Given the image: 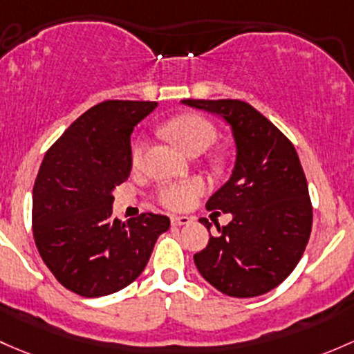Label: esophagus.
Segmentation results:
<instances>
[{
    "label": "esophagus",
    "instance_id": "obj_1",
    "mask_svg": "<svg viewBox=\"0 0 354 354\" xmlns=\"http://www.w3.org/2000/svg\"><path fill=\"white\" fill-rule=\"evenodd\" d=\"M171 224L176 225V227L188 225V224H192V218L187 217V215H173V217H171Z\"/></svg>",
    "mask_w": 354,
    "mask_h": 354
}]
</instances>
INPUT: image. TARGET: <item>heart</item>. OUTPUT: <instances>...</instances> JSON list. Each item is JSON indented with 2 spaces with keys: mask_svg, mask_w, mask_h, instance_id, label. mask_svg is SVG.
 Here are the masks:
<instances>
[{
  "mask_svg": "<svg viewBox=\"0 0 354 354\" xmlns=\"http://www.w3.org/2000/svg\"><path fill=\"white\" fill-rule=\"evenodd\" d=\"M165 133L167 139L180 147L187 154L193 152H203L210 146L217 137V129L210 120L202 115L185 113L180 117L171 118L165 125ZM146 139L137 137L132 144V162L137 165L146 151ZM207 185L202 178H189L185 181H176V183H166L158 189V202L162 207L171 208V210H185L192 207L205 193Z\"/></svg>",
  "mask_w": 354,
  "mask_h": 354,
  "instance_id": "1",
  "label": "heart"
}]
</instances>
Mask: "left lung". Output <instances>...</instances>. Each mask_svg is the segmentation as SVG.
Wrapping results in <instances>:
<instances>
[{"instance_id":"8db88e82","label":"left lung","mask_w":354,"mask_h":354,"mask_svg":"<svg viewBox=\"0 0 354 354\" xmlns=\"http://www.w3.org/2000/svg\"><path fill=\"white\" fill-rule=\"evenodd\" d=\"M221 115L237 147L232 176L207 202L232 214L193 256L200 274L229 297L270 292L295 270L312 230L308 187L293 144L265 115L241 100H183ZM210 230V222L200 218Z\"/></svg>"}]
</instances>
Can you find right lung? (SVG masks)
<instances>
[{"instance_id":"right-lung-1","label":"right lung","mask_w":354,"mask_h":354,"mask_svg":"<svg viewBox=\"0 0 354 354\" xmlns=\"http://www.w3.org/2000/svg\"><path fill=\"white\" fill-rule=\"evenodd\" d=\"M156 102L106 100L84 111L46 152L33 185L32 229L62 286L88 299L110 295L144 271L169 218L111 217L115 187L132 169L130 133Z\"/></svg>"}]
</instances>
